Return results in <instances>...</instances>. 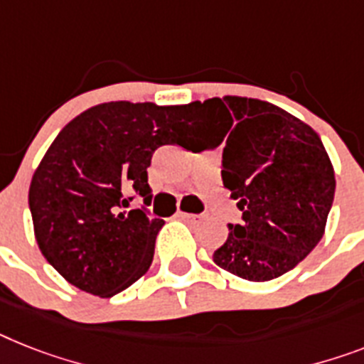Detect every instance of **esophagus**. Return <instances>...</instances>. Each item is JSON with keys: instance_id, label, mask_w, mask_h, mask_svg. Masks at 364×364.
I'll return each instance as SVG.
<instances>
[{"instance_id": "esophagus-1", "label": "esophagus", "mask_w": 364, "mask_h": 364, "mask_svg": "<svg viewBox=\"0 0 364 364\" xmlns=\"http://www.w3.org/2000/svg\"><path fill=\"white\" fill-rule=\"evenodd\" d=\"M176 218H180V219H182V221H195V219H199L200 215L188 214V212H182V210H180L178 214H176Z\"/></svg>"}]
</instances>
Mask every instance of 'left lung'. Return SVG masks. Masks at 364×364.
Returning a JSON list of instances; mask_svg holds the SVG:
<instances>
[{"label": "left lung", "instance_id": "left-lung-1", "mask_svg": "<svg viewBox=\"0 0 364 364\" xmlns=\"http://www.w3.org/2000/svg\"><path fill=\"white\" fill-rule=\"evenodd\" d=\"M212 145L225 141L223 186L242 223L229 225L219 268L245 281L281 277L316 247L335 197V171L311 126L269 102L225 96L193 102Z\"/></svg>", "mask_w": 364, "mask_h": 364}]
</instances>
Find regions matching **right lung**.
I'll return each instance as SVG.
<instances>
[{"label":"right lung","instance_id":"right-lung-1","mask_svg":"<svg viewBox=\"0 0 364 364\" xmlns=\"http://www.w3.org/2000/svg\"><path fill=\"white\" fill-rule=\"evenodd\" d=\"M203 124L188 106L107 102L83 111L55 137L29 186L38 249L68 283L111 297L152 264L164 219L128 210L132 193L149 206L146 167L161 145L197 141Z\"/></svg>","mask_w":364,"mask_h":364}]
</instances>
